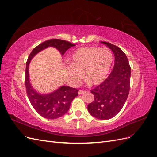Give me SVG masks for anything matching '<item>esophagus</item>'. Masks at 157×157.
<instances>
[{"mask_svg": "<svg viewBox=\"0 0 157 157\" xmlns=\"http://www.w3.org/2000/svg\"><path fill=\"white\" fill-rule=\"evenodd\" d=\"M85 92H86V90H78V94H82V93H85Z\"/></svg>", "mask_w": 157, "mask_h": 157, "instance_id": "1", "label": "esophagus"}]
</instances>
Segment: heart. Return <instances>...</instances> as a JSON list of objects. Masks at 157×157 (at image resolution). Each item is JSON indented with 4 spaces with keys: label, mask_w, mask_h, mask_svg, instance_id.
<instances>
[{
    "label": "heart",
    "mask_w": 157,
    "mask_h": 157,
    "mask_svg": "<svg viewBox=\"0 0 157 157\" xmlns=\"http://www.w3.org/2000/svg\"><path fill=\"white\" fill-rule=\"evenodd\" d=\"M113 55L108 48L82 47L76 50L71 59L68 74L72 83L82 76L90 85H96L105 79L113 63Z\"/></svg>",
    "instance_id": "heart-1"
}]
</instances>
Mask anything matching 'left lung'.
<instances>
[{
	"label": "left lung",
	"mask_w": 157,
	"mask_h": 157,
	"mask_svg": "<svg viewBox=\"0 0 157 157\" xmlns=\"http://www.w3.org/2000/svg\"><path fill=\"white\" fill-rule=\"evenodd\" d=\"M114 55V68L105 81L91 90L94 101L88 105L92 116L101 120H108L116 116L123 109L130 90L131 67L125 53L107 42L102 41Z\"/></svg>",
	"instance_id": "left-lung-1"
}]
</instances>
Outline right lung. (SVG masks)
<instances>
[{"instance_id":"obj_1","label":"right lung","mask_w":157,"mask_h":157,"mask_svg":"<svg viewBox=\"0 0 157 157\" xmlns=\"http://www.w3.org/2000/svg\"><path fill=\"white\" fill-rule=\"evenodd\" d=\"M74 46L75 44L64 40H48L34 48L26 61L25 81L26 94L34 110L45 118L56 119L65 114L70 108L72 100L78 95V90L75 88L63 86L52 93L47 94L38 93L30 85L29 75V63L34 55L48 47H53L58 49L61 55H63L68 48Z\"/></svg>"}]
</instances>
